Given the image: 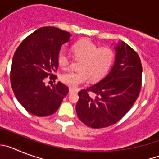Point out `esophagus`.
Segmentation results:
<instances>
[{"mask_svg":"<svg viewBox=\"0 0 159 159\" xmlns=\"http://www.w3.org/2000/svg\"><path fill=\"white\" fill-rule=\"evenodd\" d=\"M77 90L76 89H74V88H69V93H72V92H76Z\"/></svg>","mask_w":159,"mask_h":159,"instance_id":"esophagus-1","label":"esophagus"}]
</instances>
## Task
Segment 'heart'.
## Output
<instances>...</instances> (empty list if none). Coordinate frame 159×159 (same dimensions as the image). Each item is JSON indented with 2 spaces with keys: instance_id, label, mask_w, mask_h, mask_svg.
<instances>
[{
  "instance_id": "1",
  "label": "heart",
  "mask_w": 159,
  "mask_h": 159,
  "mask_svg": "<svg viewBox=\"0 0 159 159\" xmlns=\"http://www.w3.org/2000/svg\"><path fill=\"white\" fill-rule=\"evenodd\" d=\"M71 51L75 60H80L79 71H66L60 75L61 82L71 88L85 83L88 77L92 81L102 78L115 59V52L111 48H100L88 40L77 41L71 47ZM57 62L61 68H67L70 65L71 59L64 49L59 52Z\"/></svg>"
}]
</instances>
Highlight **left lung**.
<instances>
[{"mask_svg":"<svg viewBox=\"0 0 159 159\" xmlns=\"http://www.w3.org/2000/svg\"><path fill=\"white\" fill-rule=\"evenodd\" d=\"M115 48L116 62L111 72L78 93L77 116L92 128H103L119 121L134 104L141 91L143 67L139 54L124 42Z\"/></svg>","mask_w":159,"mask_h":159,"instance_id":"left-lung-1","label":"left lung"}]
</instances>
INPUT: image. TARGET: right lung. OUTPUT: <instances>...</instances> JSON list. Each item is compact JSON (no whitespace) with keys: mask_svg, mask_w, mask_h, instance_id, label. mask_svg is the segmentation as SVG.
I'll use <instances>...</instances> for the list:
<instances>
[{"mask_svg":"<svg viewBox=\"0 0 159 159\" xmlns=\"http://www.w3.org/2000/svg\"><path fill=\"white\" fill-rule=\"evenodd\" d=\"M70 33L54 27H42L25 38L12 58L11 86L20 103L29 113L48 116L57 111L68 88L58 82L45 85V78L56 80L57 56Z\"/></svg>","mask_w":159,"mask_h":159,"instance_id":"right-lung-1","label":"right lung"}]
</instances>
